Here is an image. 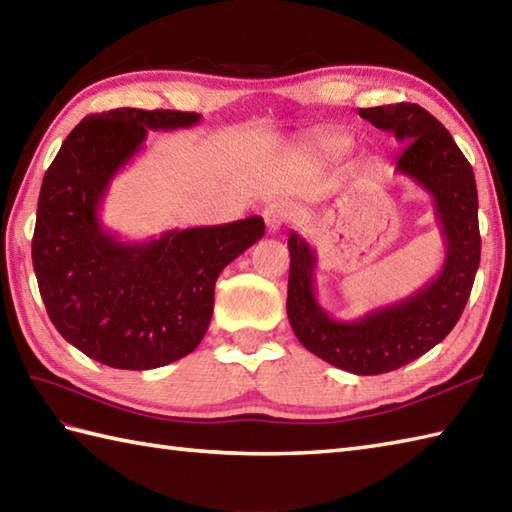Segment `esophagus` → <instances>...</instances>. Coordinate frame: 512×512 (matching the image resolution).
I'll return each instance as SVG.
<instances>
[{
  "label": "esophagus",
  "mask_w": 512,
  "mask_h": 512,
  "mask_svg": "<svg viewBox=\"0 0 512 512\" xmlns=\"http://www.w3.org/2000/svg\"><path fill=\"white\" fill-rule=\"evenodd\" d=\"M290 217V206L286 202L281 200H275V202H268L266 209H264V220H266V226L268 231H277V228H281V224H284Z\"/></svg>",
  "instance_id": "esophagus-1"
}]
</instances>
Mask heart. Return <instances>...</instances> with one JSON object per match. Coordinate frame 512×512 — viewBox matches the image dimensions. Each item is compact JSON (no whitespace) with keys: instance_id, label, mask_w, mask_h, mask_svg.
Instances as JSON below:
<instances>
[{"instance_id":"b5f03b06","label":"heart","mask_w":512,"mask_h":512,"mask_svg":"<svg viewBox=\"0 0 512 512\" xmlns=\"http://www.w3.org/2000/svg\"><path fill=\"white\" fill-rule=\"evenodd\" d=\"M319 149L323 151L325 156L341 158V156L347 154V149H350V138L343 136V134H330V136H325V138L321 140Z\"/></svg>"}]
</instances>
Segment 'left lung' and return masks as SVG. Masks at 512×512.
I'll return each instance as SVG.
<instances>
[{"mask_svg":"<svg viewBox=\"0 0 512 512\" xmlns=\"http://www.w3.org/2000/svg\"><path fill=\"white\" fill-rule=\"evenodd\" d=\"M358 116L405 143L396 171L433 198L447 246L442 270L407 299L339 321L317 301V253L292 231L286 310L306 350L345 372L376 376L416 361L453 330L469 301L482 246L473 167L438 118L416 103L367 107Z\"/></svg>","mask_w":512,"mask_h":512,"instance_id":"8db88e82","label":"left lung"}]
</instances>
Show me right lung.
Returning <instances> with one entry per match:
<instances>
[{"label":"right lung","mask_w":512,"mask_h":512,"mask_svg":"<svg viewBox=\"0 0 512 512\" xmlns=\"http://www.w3.org/2000/svg\"><path fill=\"white\" fill-rule=\"evenodd\" d=\"M200 114L118 107L83 118L43 176L32 237L41 299L65 341L103 365L154 369L191 354L213 317L215 281L264 237L259 215L121 242L101 222L116 173L149 132Z\"/></svg>","instance_id":"right-lung-1"}]
</instances>
